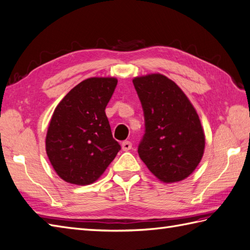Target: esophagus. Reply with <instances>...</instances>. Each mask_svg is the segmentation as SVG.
Segmentation results:
<instances>
[{"instance_id": "34e87169", "label": "esophagus", "mask_w": 250, "mask_h": 250, "mask_svg": "<svg viewBox=\"0 0 250 250\" xmlns=\"http://www.w3.org/2000/svg\"><path fill=\"white\" fill-rule=\"evenodd\" d=\"M121 147H122V149H124L125 151H128V150H130L131 148H132V143H131V142H129V141H125V142H122Z\"/></svg>"}]
</instances>
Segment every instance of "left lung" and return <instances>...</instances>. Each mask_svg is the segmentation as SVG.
Returning <instances> with one entry per match:
<instances>
[{
  "label": "left lung",
  "instance_id": "obj_1",
  "mask_svg": "<svg viewBox=\"0 0 250 250\" xmlns=\"http://www.w3.org/2000/svg\"><path fill=\"white\" fill-rule=\"evenodd\" d=\"M145 116L139 156L166 184L190 176L203 157L205 134L194 106L172 79L160 73L133 78Z\"/></svg>",
  "mask_w": 250,
  "mask_h": 250
}]
</instances>
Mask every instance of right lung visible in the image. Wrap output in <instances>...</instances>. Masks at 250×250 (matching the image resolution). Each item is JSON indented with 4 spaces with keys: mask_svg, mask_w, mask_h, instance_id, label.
Wrapping results in <instances>:
<instances>
[{
    "mask_svg": "<svg viewBox=\"0 0 250 250\" xmlns=\"http://www.w3.org/2000/svg\"><path fill=\"white\" fill-rule=\"evenodd\" d=\"M117 83L115 77L87 78L57 105L47 130L46 152L64 182L93 184L121 149L105 114Z\"/></svg>",
    "mask_w": 250,
    "mask_h": 250,
    "instance_id": "obj_1",
    "label": "right lung"
}]
</instances>
